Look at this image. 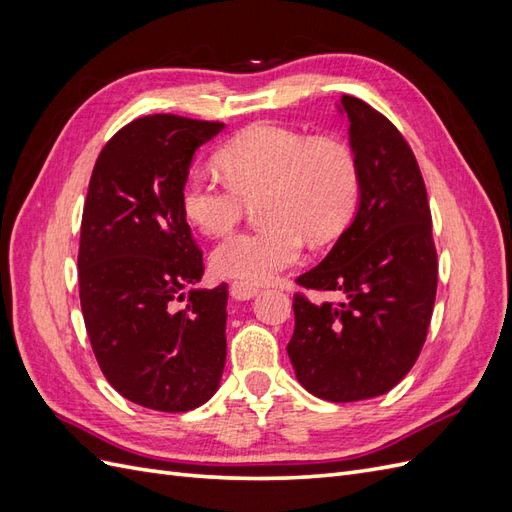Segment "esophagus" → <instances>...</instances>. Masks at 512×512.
<instances>
[{
    "mask_svg": "<svg viewBox=\"0 0 512 512\" xmlns=\"http://www.w3.org/2000/svg\"><path fill=\"white\" fill-rule=\"evenodd\" d=\"M258 288L250 286V284H243V282H232L230 284V297L237 299V301H250L252 297H256Z\"/></svg>",
    "mask_w": 512,
    "mask_h": 512,
    "instance_id": "1",
    "label": "esophagus"
}]
</instances>
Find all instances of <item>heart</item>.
Listing matches in <instances>:
<instances>
[{
	"label": "heart",
	"mask_w": 512,
	"mask_h": 512,
	"mask_svg": "<svg viewBox=\"0 0 512 512\" xmlns=\"http://www.w3.org/2000/svg\"><path fill=\"white\" fill-rule=\"evenodd\" d=\"M218 162L226 179L185 177L181 211L205 235H224L262 196L258 211L267 226L235 232L211 254L215 273L250 286L297 265L303 235L316 243L337 237L361 198V170L348 145L275 123H254L230 138Z\"/></svg>",
	"instance_id": "heart-1"
}]
</instances>
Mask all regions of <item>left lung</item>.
<instances>
[{
  "mask_svg": "<svg viewBox=\"0 0 512 512\" xmlns=\"http://www.w3.org/2000/svg\"><path fill=\"white\" fill-rule=\"evenodd\" d=\"M361 170L354 220L297 284L342 292L339 303L294 294L288 356L312 395L346 404L404 380L425 344L436 303L438 254L427 190L406 138L376 108L342 96Z\"/></svg>",
  "mask_w": 512,
  "mask_h": 512,
  "instance_id": "left-lung-1",
  "label": "left lung"
}]
</instances>
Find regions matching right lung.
I'll return each instance as SVG.
<instances>
[{"label": "right lung", "mask_w": 512, "mask_h": 512, "mask_svg": "<svg viewBox=\"0 0 512 512\" xmlns=\"http://www.w3.org/2000/svg\"><path fill=\"white\" fill-rule=\"evenodd\" d=\"M220 121L147 115L104 145L81 222L79 292L96 361L113 389L160 412H188L218 391L228 286L190 290L203 252L181 211L194 151Z\"/></svg>", "instance_id": "add662e5"}]
</instances>
